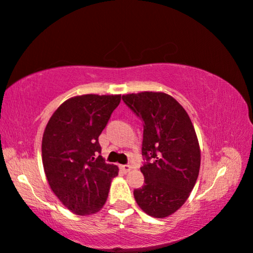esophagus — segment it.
I'll return each instance as SVG.
<instances>
[{
    "label": "esophagus",
    "mask_w": 253,
    "mask_h": 253,
    "mask_svg": "<svg viewBox=\"0 0 253 253\" xmlns=\"http://www.w3.org/2000/svg\"><path fill=\"white\" fill-rule=\"evenodd\" d=\"M121 169L123 170L124 173H128V172H130V169H131V166L130 165H121Z\"/></svg>",
    "instance_id": "1"
}]
</instances>
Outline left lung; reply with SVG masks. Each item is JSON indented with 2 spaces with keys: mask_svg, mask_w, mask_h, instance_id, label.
I'll return each instance as SVG.
<instances>
[{
  "mask_svg": "<svg viewBox=\"0 0 253 253\" xmlns=\"http://www.w3.org/2000/svg\"><path fill=\"white\" fill-rule=\"evenodd\" d=\"M123 100L144 123L145 184L134 191L135 200L148 215L164 219L185 203L198 179V136L185 109L168 93H129Z\"/></svg>",
  "mask_w": 253,
  "mask_h": 253,
  "instance_id": "8db88e82",
  "label": "left lung"
}]
</instances>
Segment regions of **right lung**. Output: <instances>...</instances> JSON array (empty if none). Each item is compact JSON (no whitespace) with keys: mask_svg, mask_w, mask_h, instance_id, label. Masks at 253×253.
Wrapping results in <instances>:
<instances>
[{"mask_svg":"<svg viewBox=\"0 0 253 253\" xmlns=\"http://www.w3.org/2000/svg\"><path fill=\"white\" fill-rule=\"evenodd\" d=\"M121 95H83L59 106L42 137L46 179L61 203L78 215L104 207L118 168L99 154L98 137L121 102Z\"/></svg>","mask_w":253,"mask_h":253,"instance_id":"obj_1","label":"right lung"}]
</instances>
